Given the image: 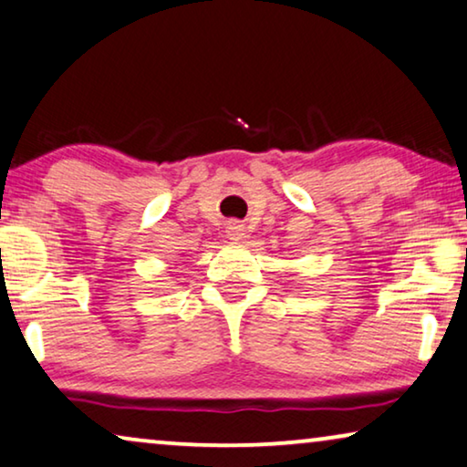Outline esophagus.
Here are the masks:
<instances>
[{
  "label": "esophagus",
  "mask_w": 467,
  "mask_h": 467,
  "mask_svg": "<svg viewBox=\"0 0 467 467\" xmlns=\"http://www.w3.org/2000/svg\"><path fill=\"white\" fill-rule=\"evenodd\" d=\"M226 233H228V236H231V239H241L243 236V226L239 224V222H228L226 224Z\"/></svg>",
  "instance_id": "34e87169"
}]
</instances>
